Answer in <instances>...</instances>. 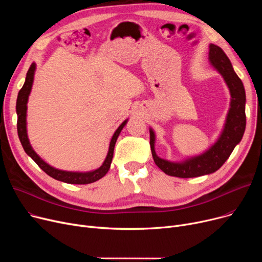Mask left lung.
Listing matches in <instances>:
<instances>
[{
    "label": "left lung",
    "mask_w": 262,
    "mask_h": 262,
    "mask_svg": "<svg viewBox=\"0 0 262 262\" xmlns=\"http://www.w3.org/2000/svg\"><path fill=\"white\" fill-rule=\"evenodd\" d=\"M209 61L221 74L230 91V108L224 128L216 142L205 153L188 158L182 162L162 159L155 152V133L149 128V145L156 166L170 176L181 178L198 177L215 172L228 159L235 146L241 141L245 125V90L242 80L233 71L231 62L224 51L215 46H209Z\"/></svg>",
    "instance_id": "1"
}]
</instances>
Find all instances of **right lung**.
Returning <instances> with one entry per match:
<instances>
[{
  "instance_id": "add662e5",
  "label": "right lung",
  "mask_w": 262,
  "mask_h": 262,
  "mask_svg": "<svg viewBox=\"0 0 262 262\" xmlns=\"http://www.w3.org/2000/svg\"><path fill=\"white\" fill-rule=\"evenodd\" d=\"M36 70V63L33 62L29 69V71L26 73V78L23 87L18 93V99H17V116H18V121H17V129H18V136L20 142L25 150V153L29 155L37 164L39 168L45 171L49 176L55 178V180L67 183V184H73V185H86V184H91L96 181L101 180L103 176L106 175L108 172L110 164H112L113 157H114V149H115V144L117 142L118 137L123 129V127L125 126V124L127 123V120L124 121L121 125L118 127V129L115 132L112 141H110L109 144V149H108V154L103 162L102 166L93 171L90 172H69V171H62L55 169L51 167L50 164H48L46 161L41 159L35 150L33 149L32 145L30 144V140L27 138V132H26V110H27V100H29V95L32 90L33 86V81H34V74Z\"/></svg>"
}]
</instances>
